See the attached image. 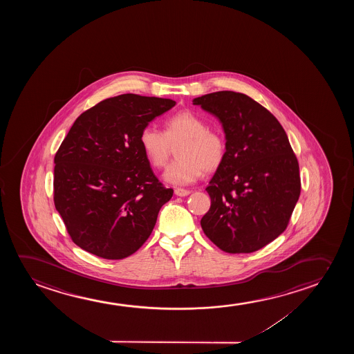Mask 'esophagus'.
Segmentation results:
<instances>
[{
	"mask_svg": "<svg viewBox=\"0 0 354 354\" xmlns=\"http://www.w3.org/2000/svg\"><path fill=\"white\" fill-rule=\"evenodd\" d=\"M174 194H176V196H179V197H185V196H189V194H191V191L185 189H175Z\"/></svg>",
	"mask_w": 354,
	"mask_h": 354,
	"instance_id": "esophagus-1",
	"label": "esophagus"
}]
</instances>
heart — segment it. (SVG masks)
Instances as JSON below:
<instances>
[{
    "label": "heart",
    "mask_w": 354,
    "mask_h": 354,
    "mask_svg": "<svg viewBox=\"0 0 354 354\" xmlns=\"http://www.w3.org/2000/svg\"><path fill=\"white\" fill-rule=\"evenodd\" d=\"M176 144V160L165 169L163 178L169 184L185 186L198 180L204 171L212 173L226 157V139L221 133L208 129L207 123L194 112L180 111L165 123V131L145 127L140 145L151 165L163 168L169 160L171 146Z\"/></svg>",
    "instance_id": "1"
}]
</instances>
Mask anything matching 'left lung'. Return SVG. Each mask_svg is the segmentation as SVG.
<instances>
[{"label":"left lung","mask_w":354,"mask_h":354,"mask_svg":"<svg viewBox=\"0 0 354 354\" xmlns=\"http://www.w3.org/2000/svg\"><path fill=\"white\" fill-rule=\"evenodd\" d=\"M194 105L218 117L227 146L205 189L212 204L201 226L223 252H257L286 231L300 197L299 162L286 131L242 93H210Z\"/></svg>","instance_id":"obj_1"}]
</instances>
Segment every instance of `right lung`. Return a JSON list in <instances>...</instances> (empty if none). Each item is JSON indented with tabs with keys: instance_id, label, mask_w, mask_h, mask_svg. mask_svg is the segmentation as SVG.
<instances>
[{
	"instance_id": "obj_1",
	"label": "right lung",
	"mask_w": 354,
	"mask_h": 354,
	"mask_svg": "<svg viewBox=\"0 0 354 354\" xmlns=\"http://www.w3.org/2000/svg\"><path fill=\"white\" fill-rule=\"evenodd\" d=\"M175 104L122 94L83 112L70 128L54 157V205L83 250L121 260L150 237L173 189L153 174L140 133Z\"/></svg>"
}]
</instances>
